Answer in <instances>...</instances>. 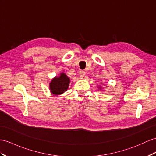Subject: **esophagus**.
Listing matches in <instances>:
<instances>
[{
	"label": "esophagus",
	"mask_w": 156,
	"mask_h": 156,
	"mask_svg": "<svg viewBox=\"0 0 156 156\" xmlns=\"http://www.w3.org/2000/svg\"><path fill=\"white\" fill-rule=\"evenodd\" d=\"M79 75H80V77L81 78H83L85 77V72L84 71H79Z\"/></svg>",
	"instance_id": "obj_1"
}]
</instances>
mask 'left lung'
<instances>
[{
    "instance_id": "left-lung-1",
    "label": "left lung",
    "mask_w": 156,
    "mask_h": 156,
    "mask_svg": "<svg viewBox=\"0 0 156 156\" xmlns=\"http://www.w3.org/2000/svg\"><path fill=\"white\" fill-rule=\"evenodd\" d=\"M98 88H99L100 89H102V88H101V87H98Z\"/></svg>"
}]
</instances>
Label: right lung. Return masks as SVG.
Segmentation results:
<instances>
[{
    "mask_svg": "<svg viewBox=\"0 0 156 156\" xmlns=\"http://www.w3.org/2000/svg\"><path fill=\"white\" fill-rule=\"evenodd\" d=\"M70 79L66 73H61L59 77L52 79L49 83V89L54 95H59L66 91L69 87Z\"/></svg>",
    "mask_w": 156,
    "mask_h": 156,
    "instance_id": "add662e5",
    "label": "right lung"
}]
</instances>
